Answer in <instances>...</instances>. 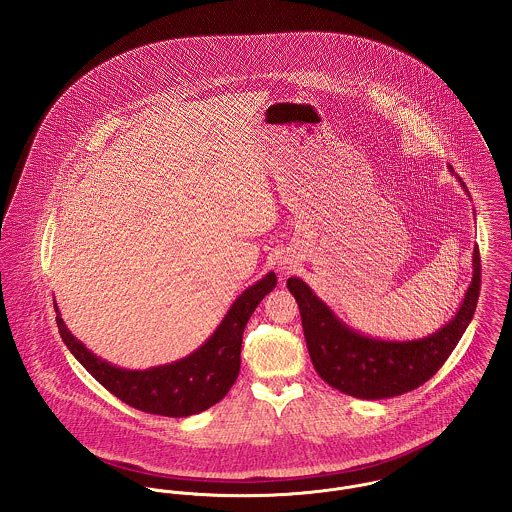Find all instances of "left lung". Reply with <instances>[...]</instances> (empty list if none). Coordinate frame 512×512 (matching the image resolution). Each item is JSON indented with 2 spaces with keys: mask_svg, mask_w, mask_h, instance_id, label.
Masks as SVG:
<instances>
[{
  "mask_svg": "<svg viewBox=\"0 0 512 512\" xmlns=\"http://www.w3.org/2000/svg\"><path fill=\"white\" fill-rule=\"evenodd\" d=\"M458 181L466 189L464 181ZM472 263V282L451 321L429 336L402 342L379 340L350 329L301 278H288L286 286L298 301L307 350L319 377L334 389L363 400L398 396L429 381L474 317L481 286L478 245Z\"/></svg>",
  "mask_w": 512,
  "mask_h": 512,
  "instance_id": "1",
  "label": "left lung"
}]
</instances>
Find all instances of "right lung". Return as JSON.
Segmentation results:
<instances>
[{
    "mask_svg": "<svg viewBox=\"0 0 512 512\" xmlns=\"http://www.w3.org/2000/svg\"><path fill=\"white\" fill-rule=\"evenodd\" d=\"M274 288L276 274L269 272L232 303L222 323L201 348L181 360L143 371L116 367L94 356L65 327L58 305L54 307L61 340L106 391L141 412L187 418L211 408L232 389L240 373L243 329L255 307Z\"/></svg>",
    "mask_w": 512,
    "mask_h": 512,
    "instance_id": "1",
    "label": "right lung"
}]
</instances>
